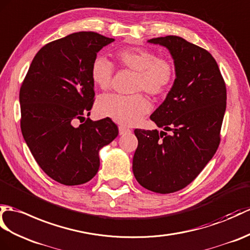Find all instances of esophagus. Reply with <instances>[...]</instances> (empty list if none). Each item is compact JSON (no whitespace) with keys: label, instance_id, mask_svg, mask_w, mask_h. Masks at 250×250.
Masks as SVG:
<instances>
[{"label":"esophagus","instance_id":"34e87169","mask_svg":"<svg viewBox=\"0 0 250 250\" xmlns=\"http://www.w3.org/2000/svg\"><path fill=\"white\" fill-rule=\"evenodd\" d=\"M131 130L127 129V127L124 126V125H119V134L120 135H125V134H127V133H130Z\"/></svg>","mask_w":250,"mask_h":250}]
</instances>
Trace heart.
I'll return each instance as SVG.
<instances>
[{
  "mask_svg": "<svg viewBox=\"0 0 250 250\" xmlns=\"http://www.w3.org/2000/svg\"><path fill=\"white\" fill-rule=\"evenodd\" d=\"M115 60L121 67L136 71L134 90H145L149 95L159 97L166 94L175 80V67L170 61L158 57L153 51L129 46L117 51ZM114 67L103 56H97L90 67V78L94 84L106 90L112 84ZM97 112L102 117L116 123L133 125L150 111L148 99L142 94L133 96L109 95L97 101Z\"/></svg>",
  "mask_w": 250,
  "mask_h": 250,
  "instance_id": "b5f03b06",
  "label": "heart"
}]
</instances>
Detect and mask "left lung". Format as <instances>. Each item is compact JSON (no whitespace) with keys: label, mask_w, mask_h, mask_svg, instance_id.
<instances>
[{"label":"left lung","mask_w":250,"mask_h":250,"mask_svg":"<svg viewBox=\"0 0 250 250\" xmlns=\"http://www.w3.org/2000/svg\"><path fill=\"white\" fill-rule=\"evenodd\" d=\"M148 42L170 52L176 79L164 102L150 116L164 131H134L138 146L132 168L143 188L169 194L195 180L215 154L227 90L216 61L207 50L179 36Z\"/></svg>","instance_id":"8db88e82"}]
</instances>
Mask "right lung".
<instances>
[{
    "mask_svg": "<svg viewBox=\"0 0 250 250\" xmlns=\"http://www.w3.org/2000/svg\"><path fill=\"white\" fill-rule=\"evenodd\" d=\"M113 42L79 32L49 42L35 55L20 88L22 135L40 168L63 185L94 178L99 151L118 135L109 118L84 120L95 98L92 61ZM77 120L85 121L75 127Z\"/></svg>",
    "mask_w": 250,
    "mask_h": 250,
    "instance_id": "obj_1",
    "label": "right lung"
}]
</instances>
